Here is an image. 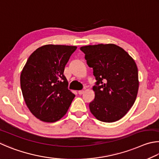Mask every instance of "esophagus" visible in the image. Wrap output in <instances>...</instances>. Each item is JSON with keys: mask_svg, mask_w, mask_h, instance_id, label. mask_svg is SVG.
<instances>
[{"mask_svg": "<svg viewBox=\"0 0 159 159\" xmlns=\"http://www.w3.org/2000/svg\"><path fill=\"white\" fill-rule=\"evenodd\" d=\"M84 90H80L79 91H78V93H79L80 95H82V94L84 93Z\"/></svg>", "mask_w": 159, "mask_h": 159, "instance_id": "34e87169", "label": "esophagus"}]
</instances>
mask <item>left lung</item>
I'll use <instances>...</instances> for the list:
<instances>
[{
  "label": "left lung",
  "instance_id": "1",
  "mask_svg": "<svg viewBox=\"0 0 159 159\" xmlns=\"http://www.w3.org/2000/svg\"><path fill=\"white\" fill-rule=\"evenodd\" d=\"M87 65L93 68L95 98L89 103L99 121L114 122L126 115L137 97L138 70L135 61L121 47L100 44L80 47Z\"/></svg>",
  "mask_w": 159,
  "mask_h": 159
}]
</instances>
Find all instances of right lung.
I'll use <instances>...</instances> for the list:
<instances>
[{
	"label": "right lung",
	"mask_w": 159,
	"mask_h": 159,
	"mask_svg": "<svg viewBox=\"0 0 159 159\" xmlns=\"http://www.w3.org/2000/svg\"><path fill=\"white\" fill-rule=\"evenodd\" d=\"M76 49L68 45L42 46L32 53L22 70L20 84L25 102L41 121L59 120L75 98L63 72Z\"/></svg>",
	"instance_id": "obj_1"
}]
</instances>
